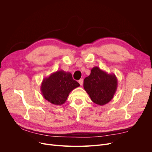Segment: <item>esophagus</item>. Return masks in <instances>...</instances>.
<instances>
[{
    "label": "esophagus",
    "mask_w": 152,
    "mask_h": 152,
    "mask_svg": "<svg viewBox=\"0 0 152 152\" xmlns=\"http://www.w3.org/2000/svg\"><path fill=\"white\" fill-rule=\"evenodd\" d=\"M79 84H80L81 86H83V79H79Z\"/></svg>",
    "instance_id": "obj_1"
}]
</instances>
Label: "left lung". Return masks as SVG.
I'll use <instances>...</instances> for the list:
<instances>
[{
  "instance_id": "obj_1",
  "label": "left lung",
  "mask_w": 152,
  "mask_h": 152,
  "mask_svg": "<svg viewBox=\"0 0 152 152\" xmlns=\"http://www.w3.org/2000/svg\"><path fill=\"white\" fill-rule=\"evenodd\" d=\"M83 86L91 100L102 106L113 98L117 90L118 79L114 73L108 74L95 66L92 68L90 75L84 79Z\"/></svg>"
}]
</instances>
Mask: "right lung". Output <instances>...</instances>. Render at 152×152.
Returning <instances> with one entry per match:
<instances>
[{"instance_id": "right-lung-1", "label": "right lung", "mask_w": 152, "mask_h": 152, "mask_svg": "<svg viewBox=\"0 0 152 152\" xmlns=\"http://www.w3.org/2000/svg\"><path fill=\"white\" fill-rule=\"evenodd\" d=\"M80 86L69 72L59 70L43 79L41 91L44 98L55 105H61L66 101L69 93Z\"/></svg>"}]
</instances>
